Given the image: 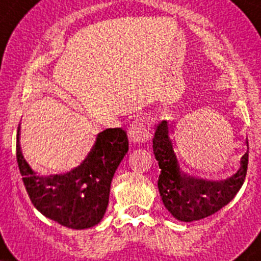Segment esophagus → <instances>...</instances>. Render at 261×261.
Returning a JSON list of instances; mask_svg holds the SVG:
<instances>
[{
  "label": "esophagus",
  "instance_id": "esophagus-1",
  "mask_svg": "<svg viewBox=\"0 0 261 261\" xmlns=\"http://www.w3.org/2000/svg\"><path fill=\"white\" fill-rule=\"evenodd\" d=\"M147 130L143 123H136L135 126H133L130 131V136L134 141L136 143H141V141H145L147 139Z\"/></svg>",
  "mask_w": 261,
  "mask_h": 261
}]
</instances>
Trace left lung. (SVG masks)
<instances>
[{
	"mask_svg": "<svg viewBox=\"0 0 261 261\" xmlns=\"http://www.w3.org/2000/svg\"><path fill=\"white\" fill-rule=\"evenodd\" d=\"M152 152L160 168L158 179L160 197L167 210L177 220L193 222L220 211L240 191L247 172L249 154L241 160V168L235 175L222 181L196 179L180 174L177 158L169 141L155 134Z\"/></svg>",
	"mask_w": 261,
	"mask_h": 261,
	"instance_id": "obj_1",
	"label": "left lung"
}]
</instances>
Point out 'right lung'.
<instances>
[{
    "label": "right lung",
    "instance_id": "obj_1",
    "mask_svg": "<svg viewBox=\"0 0 261 261\" xmlns=\"http://www.w3.org/2000/svg\"><path fill=\"white\" fill-rule=\"evenodd\" d=\"M105 133L99 134L89 158L78 169L50 178L35 177L17 146L21 174H30L23 178L26 191L34 206L45 217L74 230L101 222L109 204L112 178L128 150L125 130L118 128L110 138Z\"/></svg>",
    "mask_w": 261,
    "mask_h": 261
}]
</instances>
